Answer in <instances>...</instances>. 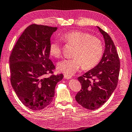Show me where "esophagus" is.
<instances>
[{
    "label": "esophagus",
    "instance_id": "esophagus-1",
    "mask_svg": "<svg viewBox=\"0 0 132 132\" xmlns=\"http://www.w3.org/2000/svg\"><path fill=\"white\" fill-rule=\"evenodd\" d=\"M64 78L65 79H70L71 78V76H69V75H64Z\"/></svg>",
    "mask_w": 132,
    "mask_h": 132
}]
</instances>
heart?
Returning a JSON list of instances; mask_svg holds the SVG:
<instances>
[{"instance_id":"obj_1","label":"heart","mask_w":132,"mask_h":132,"mask_svg":"<svg viewBox=\"0 0 132 132\" xmlns=\"http://www.w3.org/2000/svg\"><path fill=\"white\" fill-rule=\"evenodd\" d=\"M62 39L66 43L75 46L71 59H64L57 63V70L65 75H74L83 66L85 69H90L97 65L103 54V45L98 38L88 32L75 30L62 35ZM51 55L59 57L61 55L60 42L53 41L50 45Z\"/></svg>"}]
</instances>
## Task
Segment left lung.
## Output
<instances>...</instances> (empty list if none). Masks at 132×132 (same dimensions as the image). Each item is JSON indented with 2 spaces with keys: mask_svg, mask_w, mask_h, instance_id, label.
I'll return each mask as SVG.
<instances>
[{
  "mask_svg": "<svg viewBox=\"0 0 132 132\" xmlns=\"http://www.w3.org/2000/svg\"><path fill=\"white\" fill-rule=\"evenodd\" d=\"M97 27L104 39L103 55L94 68L78 77L82 87L75 97L78 104L90 110L98 109L108 101L117 88L120 70L114 43L106 32Z\"/></svg>",
  "mask_w": 132,
  "mask_h": 132,
  "instance_id": "8db88e82",
  "label": "left lung"
}]
</instances>
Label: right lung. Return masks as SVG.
<instances>
[{"mask_svg":"<svg viewBox=\"0 0 132 132\" xmlns=\"http://www.w3.org/2000/svg\"><path fill=\"white\" fill-rule=\"evenodd\" d=\"M57 27L32 24L18 39L11 53L10 80L18 98L24 105L41 110L52 102L56 85L63 75H52L55 69L50 59L51 37Z\"/></svg>","mask_w":132,"mask_h":132,"instance_id":"add662e5","label":"right lung"}]
</instances>
